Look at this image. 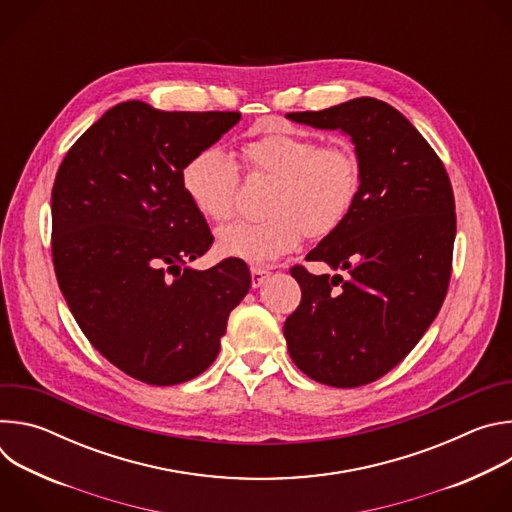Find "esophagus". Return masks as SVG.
Here are the masks:
<instances>
[{"label":"esophagus","mask_w":512,"mask_h":512,"mask_svg":"<svg viewBox=\"0 0 512 512\" xmlns=\"http://www.w3.org/2000/svg\"><path fill=\"white\" fill-rule=\"evenodd\" d=\"M269 275H271V271L265 267H251V285L261 287Z\"/></svg>","instance_id":"obj_1"}]
</instances>
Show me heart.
<instances>
[{"instance_id": "obj_1", "label": "heart", "mask_w": 512, "mask_h": 512, "mask_svg": "<svg viewBox=\"0 0 512 512\" xmlns=\"http://www.w3.org/2000/svg\"><path fill=\"white\" fill-rule=\"evenodd\" d=\"M243 156L251 170L275 176L267 200L271 214L218 229L216 247L225 257L271 263L296 249L304 233H334L356 200L360 166L342 141L318 145L310 135L277 129L245 143ZM182 186L200 214L227 221L237 206V162L227 150L208 145L184 164Z\"/></svg>"}]
</instances>
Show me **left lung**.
Returning <instances> with one entry per match:
<instances>
[{
  "label": "left lung",
  "instance_id": "obj_1",
  "mask_svg": "<svg viewBox=\"0 0 512 512\" xmlns=\"http://www.w3.org/2000/svg\"><path fill=\"white\" fill-rule=\"evenodd\" d=\"M289 121L350 137L360 186L344 223L294 267L298 310L283 324L296 367L330 387L381 379L411 352L440 312L452 273L456 204L444 164L395 107L358 97Z\"/></svg>",
  "mask_w": 512,
  "mask_h": 512
}]
</instances>
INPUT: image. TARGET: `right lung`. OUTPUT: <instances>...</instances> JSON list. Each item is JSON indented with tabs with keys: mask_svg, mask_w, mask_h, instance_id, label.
<instances>
[{
	"mask_svg": "<svg viewBox=\"0 0 512 512\" xmlns=\"http://www.w3.org/2000/svg\"><path fill=\"white\" fill-rule=\"evenodd\" d=\"M239 119L119 103L58 168L52 259L60 291L89 342L141 383L168 387L204 373L251 287L241 259L204 271L188 265L212 235L182 186L184 164Z\"/></svg>",
	"mask_w": 512,
	"mask_h": 512,
	"instance_id": "right-lung-1",
	"label": "right lung"
}]
</instances>
